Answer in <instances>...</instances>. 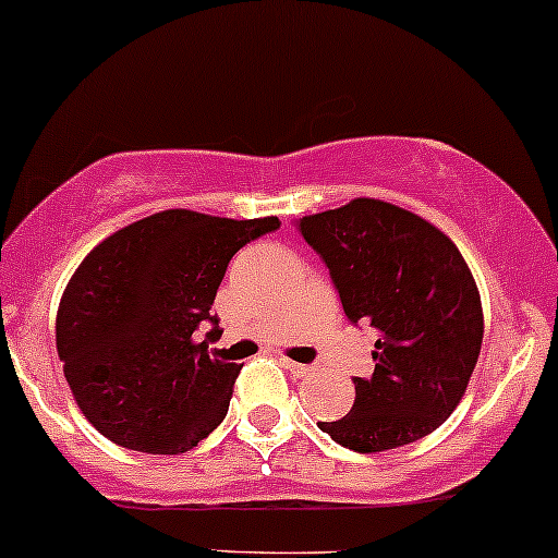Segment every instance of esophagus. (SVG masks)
Returning a JSON list of instances; mask_svg holds the SVG:
<instances>
[{
  "label": "esophagus",
  "instance_id": "obj_1",
  "mask_svg": "<svg viewBox=\"0 0 558 558\" xmlns=\"http://www.w3.org/2000/svg\"><path fill=\"white\" fill-rule=\"evenodd\" d=\"M283 368H286V371H291L293 376H296V378H304V376H310V373H312V365L293 363V360H286V357H283Z\"/></svg>",
  "mask_w": 558,
  "mask_h": 558
}]
</instances>
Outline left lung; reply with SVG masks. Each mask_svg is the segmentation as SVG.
Instances as JSON below:
<instances>
[{
  "mask_svg": "<svg viewBox=\"0 0 558 558\" xmlns=\"http://www.w3.org/2000/svg\"><path fill=\"white\" fill-rule=\"evenodd\" d=\"M296 228L326 262L344 315L378 333L373 376L352 378V410L317 426L354 452L432 434L461 402L485 333L461 251L418 214L376 198L310 214Z\"/></svg>",
  "mask_w": 558,
  "mask_h": 558,
  "instance_id": "1",
  "label": "left lung"
}]
</instances>
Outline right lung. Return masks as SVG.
Instances as JSON below:
<instances>
[{
  "mask_svg": "<svg viewBox=\"0 0 558 558\" xmlns=\"http://www.w3.org/2000/svg\"><path fill=\"white\" fill-rule=\"evenodd\" d=\"M278 228V217L169 209L89 251L60 299L54 341L73 400L102 437L177 456L222 424L241 365L219 360L195 330L219 336L211 304L225 269Z\"/></svg>",
  "mask_w": 558,
  "mask_h": 558,
  "instance_id": "1",
  "label": "right lung"
}]
</instances>
